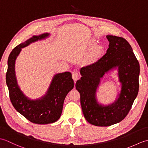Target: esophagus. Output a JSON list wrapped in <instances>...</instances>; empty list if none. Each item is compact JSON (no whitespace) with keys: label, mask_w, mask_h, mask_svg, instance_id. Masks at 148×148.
I'll use <instances>...</instances> for the list:
<instances>
[{"label":"esophagus","mask_w":148,"mask_h":148,"mask_svg":"<svg viewBox=\"0 0 148 148\" xmlns=\"http://www.w3.org/2000/svg\"><path fill=\"white\" fill-rule=\"evenodd\" d=\"M78 77H79V75H78L77 72L76 71H74L72 72V78L74 81H76L78 79Z\"/></svg>","instance_id":"1"}]
</instances>
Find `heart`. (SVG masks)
<instances>
[{
    "instance_id": "obj_1",
    "label": "heart",
    "mask_w": 148,
    "mask_h": 148,
    "mask_svg": "<svg viewBox=\"0 0 148 148\" xmlns=\"http://www.w3.org/2000/svg\"><path fill=\"white\" fill-rule=\"evenodd\" d=\"M94 43L93 42H90L89 43V46L92 47L93 46ZM102 53V48L100 46H94L92 48V51L90 53V58L92 60H96L98 58H99L100 55H101Z\"/></svg>"
}]
</instances>
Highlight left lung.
Listing matches in <instances>:
<instances>
[{"label": "left lung", "mask_w": 148, "mask_h": 148, "mask_svg": "<svg viewBox=\"0 0 148 148\" xmlns=\"http://www.w3.org/2000/svg\"><path fill=\"white\" fill-rule=\"evenodd\" d=\"M106 37L109 42L106 53L95 64L81 68L82 77L76 83L84 118L99 127L111 126L122 121L139 92L140 66L130 44L123 37ZM114 70L117 71L121 91L114 102L103 105L98 101L97 90L105 74Z\"/></svg>", "instance_id": "obj_1"}]
</instances>
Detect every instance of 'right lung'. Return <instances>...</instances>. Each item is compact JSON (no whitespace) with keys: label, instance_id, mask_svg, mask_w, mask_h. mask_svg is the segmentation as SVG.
<instances>
[{"label":"right lung","instance_id":"add662e5","mask_svg":"<svg viewBox=\"0 0 148 148\" xmlns=\"http://www.w3.org/2000/svg\"><path fill=\"white\" fill-rule=\"evenodd\" d=\"M49 36L48 32L33 36L15 47L9 56L6 73V84L12 106L28 120L40 125L52 123L60 117L65 97L74 86L72 74L70 72L56 74L45 95L39 99H32L25 95L18 85L15 63L22 48Z\"/></svg>","mask_w":148,"mask_h":148}]
</instances>
